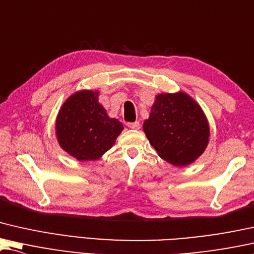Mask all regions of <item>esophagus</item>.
Returning <instances> with one entry per match:
<instances>
[{
	"instance_id": "obj_1",
	"label": "esophagus",
	"mask_w": 254,
	"mask_h": 254,
	"mask_svg": "<svg viewBox=\"0 0 254 254\" xmlns=\"http://www.w3.org/2000/svg\"><path fill=\"white\" fill-rule=\"evenodd\" d=\"M127 126L129 127L130 129H138L139 123H138V121H134V123H127Z\"/></svg>"
}]
</instances>
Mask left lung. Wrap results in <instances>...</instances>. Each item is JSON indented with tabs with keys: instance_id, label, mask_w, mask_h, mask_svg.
Masks as SVG:
<instances>
[{
	"instance_id": "8db88e82",
	"label": "left lung",
	"mask_w": 254,
	"mask_h": 254,
	"mask_svg": "<svg viewBox=\"0 0 254 254\" xmlns=\"http://www.w3.org/2000/svg\"><path fill=\"white\" fill-rule=\"evenodd\" d=\"M143 129L158 154L174 166H186L206 148L207 120L188 95H158Z\"/></svg>"
}]
</instances>
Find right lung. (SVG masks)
<instances>
[{
  "mask_svg": "<svg viewBox=\"0 0 254 254\" xmlns=\"http://www.w3.org/2000/svg\"><path fill=\"white\" fill-rule=\"evenodd\" d=\"M97 96V91H79L64 103L58 113V142L78 160L98 159L111 149L124 129L119 120L109 118Z\"/></svg>",
  "mask_w": 254,
  "mask_h": 254,
  "instance_id": "right-lung-1",
  "label": "right lung"
}]
</instances>
